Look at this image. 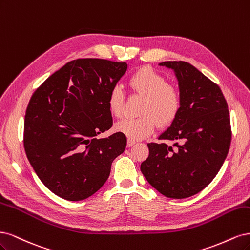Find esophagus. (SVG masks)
<instances>
[{
  "instance_id": "34e87169",
  "label": "esophagus",
  "mask_w": 250,
  "mask_h": 250,
  "mask_svg": "<svg viewBox=\"0 0 250 250\" xmlns=\"http://www.w3.org/2000/svg\"><path fill=\"white\" fill-rule=\"evenodd\" d=\"M136 142L134 141V140H131V139H127V142H126V146H127V147H131V146H133L134 144H135Z\"/></svg>"
}]
</instances>
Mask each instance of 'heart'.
<instances>
[{
    "instance_id": "obj_1",
    "label": "heart",
    "mask_w": 250,
    "mask_h": 250,
    "mask_svg": "<svg viewBox=\"0 0 250 250\" xmlns=\"http://www.w3.org/2000/svg\"><path fill=\"white\" fill-rule=\"evenodd\" d=\"M131 89L144 96L140 117H125L115 125V130L131 140H140L154 133L157 123L160 126L170 125L181 109V93L176 87L167 84L166 78L149 66L135 70L128 78ZM125 96L118 86L108 94L110 113L120 116L124 110Z\"/></svg>"
}]
</instances>
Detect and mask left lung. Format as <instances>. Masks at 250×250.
Segmentation results:
<instances>
[{"instance_id": "left-lung-1", "label": "left lung", "mask_w": 250, "mask_h": 250, "mask_svg": "<svg viewBox=\"0 0 250 250\" xmlns=\"http://www.w3.org/2000/svg\"><path fill=\"white\" fill-rule=\"evenodd\" d=\"M159 65L173 69L179 81L181 109L171 125L148 143L140 169L146 181L169 198H186L205 189L220 170L230 146L228 103L219 86L184 61ZM174 143L168 146L167 143Z\"/></svg>"}]
</instances>
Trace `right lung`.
<instances>
[{
	"label": "right lung",
	"instance_id": "obj_1",
	"mask_svg": "<svg viewBox=\"0 0 250 250\" xmlns=\"http://www.w3.org/2000/svg\"><path fill=\"white\" fill-rule=\"evenodd\" d=\"M125 62L72 60L47 78L26 110L23 147L44 186L70 201L88 198L106 183L126 138L115 133L107 99L126 71Z\"/></svg>",
	"mask_w": 250,
	"mask_h": 250
}]
</instances>
